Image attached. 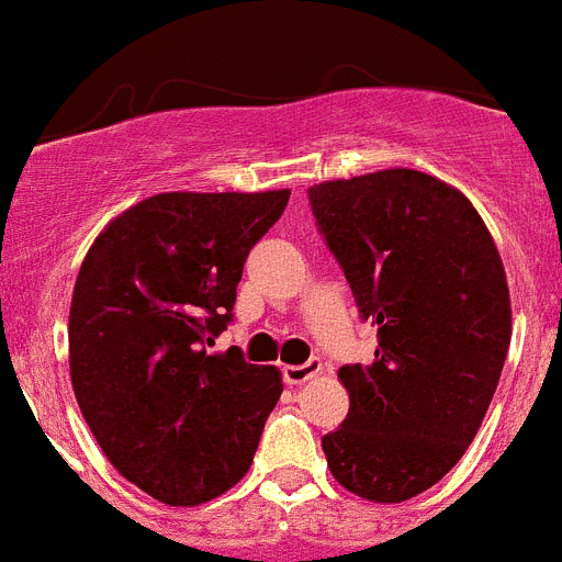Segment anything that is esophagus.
Masks as SVG:
<instances>
[{
    "label": "esophagus",
    "mask_w": 562,
    "mask_h": 562,
    "mask_svg": "<svg viewBox=\"0 0 562 562\" xmlns=\"http://www.w3.org/2000/svg\"><path fill=\"white\" fill-rule=\"evenodd\" d=\"M281 372H284V381L290 383V386H301V383H306L310 378L318 375L321 361L318 358H310L306 363H299V367H284Z\"/></svg>",
    "instance_id": "esophagus-1"
}]
</instances>
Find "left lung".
Here are the masks:
<instances>
[{"label":"left lung","instance_id":"8db88e82","mask_svg":"<svg viewBox=\"0 0 562 562\" xmlns=\"http://www.w3.org/2000/svg\"><path fill=\"white\" fill-rule=\"evenodd\" d=\"M310 207L378 327L372 363L338 369L340 429L321 438L335 481L375 503L420 495L463 458L512 340L506 272L467 195L418 170L310 187Z\"/></svg>","mask_w":562,"mask_h":562}]
</instances>
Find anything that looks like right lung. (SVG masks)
<instances>
[{"label": "right lung", "instance_id": "add662e5", "mask_svg": "<svg viewBox=\"0 0 562 562\" xmlns=\"http://www.w3.org/2000/svg\"><path fill=\"white\" fill-rule=\"evenodd\" d=\"M286 201L290 190L150 195L81 261L67 327L76 401L110 463L156 501H213L252 463L281 372L210 347Z\"/></svg>", "mask_w": 562, "mask_h": 562}]
</instances>
